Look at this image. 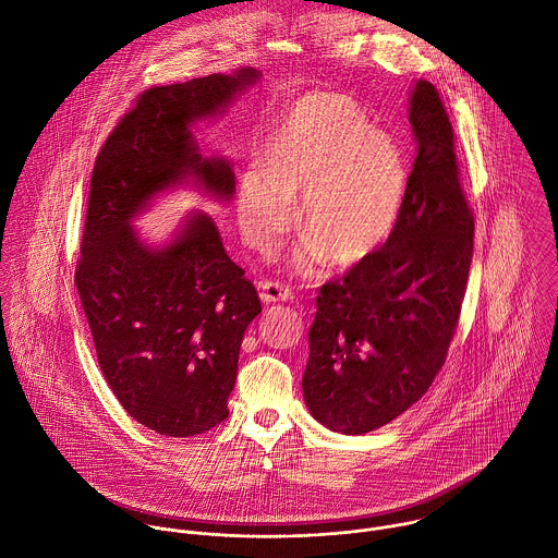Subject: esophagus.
<instances>
[{
  "instance_id": "esophagus-1",
  "label": "esophagus",
  "mask_w": 558,
  "mask_h": 558,
  "mask_svg": "<svg viewBox=\"0 0 558 558\" xmlns=\"http://www.w3.org/2000/svg\"><path fill=\"white\" fill-rule=\"evenodd\" d=\"M258 289H260V300H263L265 304H276V302H289V300H293V293H291L287 287H282L280 282L265 280V282L258 284Z\"/></svg>"
}]
</instances>
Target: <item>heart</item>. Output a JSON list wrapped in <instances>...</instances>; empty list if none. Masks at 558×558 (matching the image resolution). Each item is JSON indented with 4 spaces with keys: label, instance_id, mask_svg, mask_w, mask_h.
Instances as JSON below:
<instances>
[{
    "label": "heart",
    "instance_id": "1",
    "mask_svg": "<svg viewBox=\"0 0 558 558\" xmlns=\"http://www.w3.org/2000/svg\"><path fill=\"white\" fill-rule=\"evenodd\" d=\"M411 169L398 138L372 125L343 95L295 101L274 130L263 162L236 180V217L245 241L269 250L293 223L304 243V271L328 263L350 269L372 258L393 234Z\"/></svg>",
    "mask_w": 558,
    "mask_h": 558
}]
</instances>
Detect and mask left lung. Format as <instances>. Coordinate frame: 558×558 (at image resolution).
Here are the masks:
<instances>
[{
  "label": "left lung",
  "mask_w": 558,
  "mask_h": 558,
  "mask_svg": "<svg viewBox=\"0 0 558 558\" xmlns=\"http://www.w3.org/2000/svg\"><path fill=\"white\" fill-rule=\"evenodd\" d=\"M417 156L389 241L322 287L302 378L311 415L332 433H372L411 409L441 369L470 278L474 217L452 123L437 88L409 95Z\"/></svg>",
  "instance_id": "left-lung-1"
}]
</instances>
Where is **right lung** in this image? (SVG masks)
<instances>
[{
  "mask_svg": "<svg viewBox=\"0 0 558 558\" xmlns=\"http://www.w3.org/2000/svg\"><path fill=\"white\" fill-rule=\"evenodd\" d=\"M258 80L241 66L145 90L93 167L75 287L108 387L165 437L202 435L228 417L260 300L208 213H186L162 243L143 239L134 219L175 189L232 202V162L204 156L193 132L226 117Z\"/></svg>",
  "mask_w": 558,
  "mask_h": 558,
  "instance_id": "1",
  "label": "right lung"
}]
</instances>
